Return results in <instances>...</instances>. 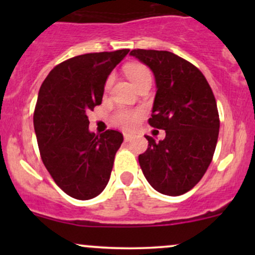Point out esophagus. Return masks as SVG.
Wrapping results in <instances>:
<instances>
[{"label": "esophagus", "instance_id": "obj_1", "mask_svg": "<svg viewBox=\"0 0 255 255\" xmlns=\"http://www.w3.org/2000/svg\"><path fill=\"white\" fill-rule=\"evenodd\" d=\"M124 136H125V141H130V140L133 139V135H131V134H128V133H125Z\"/></svg>", "mask_w": 255, "mask_h": 255}]
</instances>
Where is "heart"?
<instances>
[{"label": "heart", "mask_w": 255, "mask_h": 255, "mask_svg": "<svg viewBox=\"0 0 255 255\" xmlns=\"http://www.w3.org/2000/svg\"><path fill=\"white\" fill-rule=\"evenodd\" d=\"M126 74L127 77L129 78V80L133 83L134 86H137L144 81H151V73L150 69L147 67L144 66V64H140V63H131L128 64L126 67ZM111 80L113 78L109 77L108 78L107 83H105V89L110 86ZM137 119H139V114L135 113V111H131V110H119L118 113L114 115V122L115 125L121 126L124 128H131L135 126V124L137 122Z\"/></svg>", "instance_id": "b5f03b06"}]
</instances>
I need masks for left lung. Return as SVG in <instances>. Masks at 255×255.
<instances>
[{"mask_svg": "<svg viewBox=\"0 0 255 255\" xmlns=\"http://www.w3.org/2000/svg\"><path fill=\"white\" fill-rule=\"evenodd\" d=\"M151 69L156 97L148 124L165 130L156 141L145 135L148 147L139 164L148 183L162 194L176 197L191 191L211 163L219 133L215 96L195 66L170 51H130Z\"/></svg>", "mask_w": 255, "mask_h": 255, "instance_id": "1", "label": "left lung"}]
</instances>
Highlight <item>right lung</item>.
<instances>
[{
    "mask_svg": "<svg viewBox=\"0 0 255 255\" xmlns=\"http://www.w3.org/2000/svg\"><path fill=\"white\" fill-rule=\"evenodd\" d=\"M129 52L79 55L57 64L40 86L33 125L42 160L62 191L79 200L101 194L124 141L118 130L96 135L87 113L102 103L113 69Z\"/></svg>",
    "mask_w": 255,
    "mask_h": 255,
    "instance_id": "add662e5",
    "label": "right lung"
}]
</instances>
